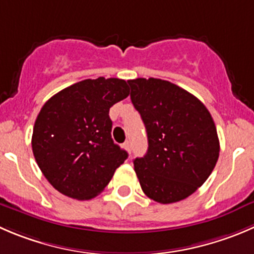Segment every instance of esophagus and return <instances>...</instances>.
I'll use <instances>...</instances> for the list:
<instances>
[{"label": "esophagus", "mask_w": 254, "mask_h": 254, "mask_svg": "<svg viewBox=\"0 0 254 254\" xmlns=\"http://www.w3.org/2000/svg\"><path fill=\"white\" fill-rule=\"evenodd\" d=\"M124 147H125V149H127V151L129 152V154H130V152H131V145H130L129 141H125L124 142Z\"/></svg>", "instance_id": "obj_1"}]
</instances>
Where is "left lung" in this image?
Here are the masks:
<instances>
[{"label":"left lung","instance_id":"1","mask_svg":"<svg viewBox=\"0 0 254 254\" xmlns=\"http://www.w3.org/2000/svg\"><path fill=\"white\" fill-rule=\"evenodd\" d=\"M130 98L147 132L144 157L134 160L147 197L172 203L192 195L208 179L220 155L217 130L207 108L167 80H127Z\"/></svg>","mask_w":254,"mask_h":254}]
</instances>
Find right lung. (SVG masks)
Returning <instances> with one entry per match:
<instances>
[{"label":"right lung","instance_id":"1","mask_svg":"<svg viewBox=\"0 0 254 254\" xmlns=\"http://www.w3.org/2000/svg\"><path fill=\"white\" fill-rule=\"evenodd\" d=\"M129 94L125 80L99 77L61 90L42 107L32 150L57 191L75 200H90L109 184L127 157L112 139L109 109Z\"/></svg>","mask_w":254,"mask_h":254}]
</instances>
